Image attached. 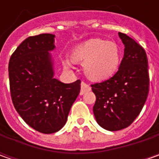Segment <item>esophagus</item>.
I'll list each match as a JSON object with an SVG mask.
<instances>
[{
    "label": "esophagus",
    "instance_id": "esophagus-1",
    "mask_svg": "<svg viewBox=\"0 0 159 159\" xmlns=\"http://www.w3.org/2000/svg\"><path fill=\"white\" fill-rule=\"evenodd\" d=\"M90 90H91V88H90V86H89V84L82 81L81 82V86H80V95H83L86 92H89Z\"/></svg>",
    "mask_w": 159,
    "mask_h": 159
}]
</instances>
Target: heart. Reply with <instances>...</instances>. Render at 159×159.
I'll return each mask as SVG.
<instances>
[{
  "label": "heart",
  "instance_id": "heart-1",
  "mask_svg": "<svg viewBox=\"0 0 159 159\" xmlns=\"http://www.w3.org/2000/svg\"><path fill=\"white\" fill-rule=\"evenodd\" d=\"M74 62L84 63L86 75L92 80H104L111 77L119 68L121 53L117 43L95 38L80 44L71 54ZM65 65L70 66L66 62Z\"/></svg>",
  "mask_w": 159,
  "mask_h": 159
}]
</instances>
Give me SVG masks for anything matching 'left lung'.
<instances>
[{
    "mask_svg": "<svg viewBox=\"0 0 159 159\" xmlns=\"http://www.w3.org/2000/svg\"><path fill=\"white\" fill-rule=\"evenodd\" d=\"M125 49L119 70L111 79L91 85L96 100V122L109 131L129 126L140 114L149 94L148 59L143 48L126 34L119 33Z\"/></svg>",
    "mask_w": 159,
    "mask_h": 159,
    "instance_id": "left-lung-1",
    "label": "left lung"
}]
</instances>
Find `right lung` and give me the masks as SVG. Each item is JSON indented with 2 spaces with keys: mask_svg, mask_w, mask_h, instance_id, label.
I'll return each instance as SVG.
<instances>
[{
  "mask_svg": "<svg viewBox=\"0 0 159 159\" xmlns=\"http://www.w3.org/2000/svg\"><path fill=\"white\" fill-rule=\"evenodd\" d=\"M55 35L31 36L16 48L9 63L10 95L16 111L36 131L53 134L66 123L80 91V80L65 84L54 78L49 51Z\"/></svg>",
  "mask_w": 159,
  "mask_h": 159,
  "instance_id": "add662e5",
  "label": "right lung"
}]
</instances>
